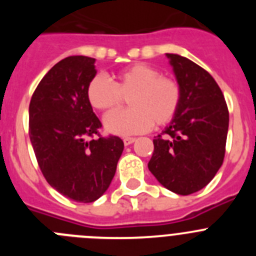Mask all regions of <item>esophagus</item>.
Instances as JSON below:
<instances>
[{
    "instance_id": "esophagus-1",
    "label": "esophagus",
    "mask_w": 256,
    "mask_h": 256,
    "mask_svg": "<svg viewBox=\"0 0 256 256\" xmlns=\"http://www.w3.org/2000/svg\"><path fill=\"white\" fill-rule=\"evenodd\" d=\"M134 141H136V138H133V137H126V138H123V142L126 146H128V144H132Z\"/></svg>"
}]
</instances>
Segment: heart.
Here are the masks:
<instances>
[{
    "mask_svg": "<svg viewBox=\"0 0 256 256\" xmlns=\"http://www.w3.org/2000/svg\"><path fill=\"white\" fill-rule=\"evenodd\" d=\"M87 98L92 108L105 112L119 110L128 98L130 110L112 112L105 119L108 132L128 136L144 132L152 124L170 123L180 110L182 92L173 78L162 76L156 68L136 64L118 73L112 83L94 76L88 83Z\"/></svg>",
    "mask_w": 256,
    "mask_h": 256,
    "instance_id": "heart-1",
    "label": "heart"
}]
</instances>
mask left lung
I'll return each mask as SVG.
<instances>
[{
    "instance_id": "1",
    "label": "left lung",
    "mask_w": 256,
    "mask_h": 256,
    "mask_svg": "<svg viewBox=\"0 0 256 256\" xmlns=\"http://www.w3.org/2000/svg\"><path fill=\"white\" fill-rule=\"evenodd\" d=\"M166 56L182 98L177 115L154 140L148 169L169 191L191 195L204 188L223 164L230 114L206 70L183 56Z\"/></svg>"
}]
</instances>
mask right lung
Returning a JSON list of instances; mask_svg holds the SVG:
<instances>
[{"instance_id": "obj_1", "label": "right lung", "mask_w": 256, "mask_h": 256, "mask_svg": "<svg viewBox=\"0 0 256 256\" xmlns=\"http://www.w3.org/2000/svg\"><path fill=\"white\" fill-rule=\"evenodd\" d=\"M94 61L87 56L58 61L29 104V137L40 172L50 186L76 202H94L105 194L124 148L116 136H100L102 124L87 98Z\"/></svg>"}]
</instances>
